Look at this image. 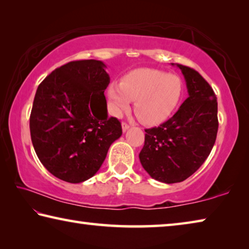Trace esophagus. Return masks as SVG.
<instances>
[{
  "label": "esophagus",
  "instance_id": "obj_1",
  "mask_svg": "<svg viewBox=\"0 0 249 249\" xmlns=\"http://www.w3.org/2000/svg\"><path fill=\"white\" fill-rule=\"evenodd\" d=\"M129 128V125L126 124V123H122V129H123V132L125 133L126 130H127Z\"/></svg>",
  "mask_w": 249,
  "mask_h": 249
}]
</instances>
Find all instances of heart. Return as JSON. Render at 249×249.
Wrapping results in <instances>:
<instances>
[{"mask_svg": "<svg viewBox=\"0 0 249 249\" xmlns=\"http://www.w3.org/2000/svg\"><path fill=\"white\" fill-rule=\"evenodd\" d=\"M182 81L178 75L142 68L130 71L120 83H109L107 94L115 116H121L134 100V112L142 123L157 125L175 111L182 94Z\"/></svg>", "mask_w": 249, "mask_h": 249, "instance_id": "obj_1", "label": "heart"}]
</instances>
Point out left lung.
Instances as JSON below:
<instances>
[{
	"mask_svg": "<svg viewBox=\"0 0 249 249\" xmlns=\"http://www.w3.org/2000/svg\"><path fill=\"white\" fill-rule=\"evenodd\" d=\"M188 98L176 114L158 127L145 129V144L140 160L151 178L177 183L199 169L212 150L218 128L217 100L204 78L178 64Z\"/></svg>",
	"mask_w": 249,
	"mask_h": 249,
	"instance_id": "obj_1",
	"label": "left lung"
}]
</instances>
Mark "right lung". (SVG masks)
Masks as SVG:
<instances>
[{"label":"right lung","instance_id":"1","mask_svg":"<svg viewBox=\"0 0 249 249\" xmlns=\"http://www.w3.org/2000/svg\"><path fill=\"white\" fill-rule=\"evenodd\" d=\"M105 69L94 59L71 61L37 88L29 119L34 149L46 169L66 182L93 177L122 135L120 121L107 115Z\"/></svg>","mask_w":249,"mask_h":249}]
</instances>
